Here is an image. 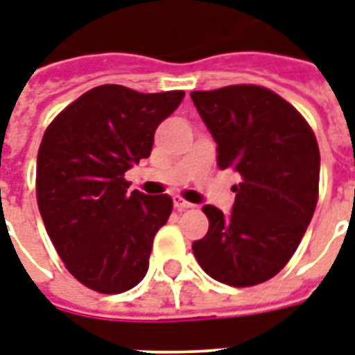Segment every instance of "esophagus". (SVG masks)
<instances>
[{
  "label": "esophagus",
  "instance_id": "esophagus-1",
  "mask_svg": "<svg viewBox=\"0 0 355 355\" xmlns=\"http://www.w3.org/2000/svg\"><path fill=\"white\" fill-rule=\"evenodd\" d=\"M173 205H175V208H177L178 212H182V210H188V208L193 207L191 202L184 201V199H180V197H175V201H173Z\"/></svg>",
  "mask_w": 355,
  "mask_h": 355
}]
</instances>
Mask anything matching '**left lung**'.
Here are the masks:
<instances>
[{
	"instance_id": "left-lung-1",
	"label": "left lung",
	"mask_w": 355,
	"mask_h": 355,
	"mask_svg": "<svg viewBox=\"0 0 355 355\" xmlns=\"http://www.w3.org/2000/svg\"><path fill=\"white\" fill-rule=\"evenodd\" d=\"M191 100L218 143L220 169L242 177L229 216L212 205L202 207L208 232L193 242V255L220 283H264L291 261L315 214L316 137L296 107L266 87L193 91Z\"/></svg>"
}]
</instances>
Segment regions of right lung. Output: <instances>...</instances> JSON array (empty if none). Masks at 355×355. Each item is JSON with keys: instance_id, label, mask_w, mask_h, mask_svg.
I'll use <instances>...</instances> for the list:
<instances>
[{"instance_id": "1", "label": "right lung", "mask_w": 355, "mask_h": 355, "mask_svg": "<svg viewBox=\"0 0 355 355\" xmlns=\"http://www.w3.org/2000/svg\"><path fill=\"white\" fill-rule=\"evenodd\" d=\"M184 91L137 93L100 85L67 105L46 128L37 156V202L48 236L70 274L102 294L141 283L167 193L145 196L124 180L153 150L158 124Z\"/></svg>"}]
</instances>
